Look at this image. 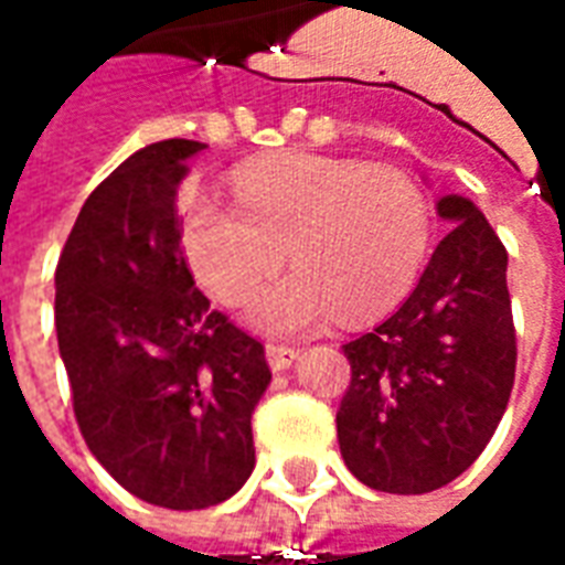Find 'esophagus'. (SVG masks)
<instances>
[{"label": "esophagus", "mask_w": 565, "mask_h": 565, "mask_svg": "<svg viewBox=\"0 0 565 565\" xmlns=\"http://www.w3.org/2000/svg\"><path fill=\"white\" fill-rule=\"evenodd\" d=\"M296 356H299V351L290 348V344H275V342L266 344V360H269V366L275 369V372H284V369L294 366Z\"/></svg>", "instance_id": "obj_1"}]
</instances>
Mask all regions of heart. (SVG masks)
Returning <instances> with one entry per match:
<instances>
[{
    "instance_id": "heart-1",
    "label": "heart",
    "mask_w": 565,
    "mask_h": 565,
    "mask_svg": "<svg viewBox=\"0 0 565 565\" xmlns=\"http://www.w3.org/2000/svg\"><path fill=\"white\" fill-rule=\"evenodd\" d=\"M429 202L396 166L287 157L235 178V205L196 193L184 211L190 269L223 306H245L284 254L296 269L250 308L275 335L366 320L399 302L429 250Z\"/></svg>"
}]
</instances>
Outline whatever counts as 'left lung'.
I'll return each mask as SVG.
<instances>
[{
    "mask_svg": "<svg viewBox=\"0 0 565 565\" xmlns=\"http://www.w3.org/2000/svg\"><path fill=\"white\" fill-rule=\"evenodd\" d=\"M450 233L391 318L344 344L351 384L335 426L372 490L429 493L487 448L514 387L509 254L475 202L438 199Z\"/></svg>",
    "mask_w": 565,
    "mask_h": 565,
    "instance_id": "obj_1",
    "label": "left lung"
}]
</instances>
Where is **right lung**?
<instances>
[{
  "label": "right lung",
  "mask_w": 565,
  "mask_h": 565,
  "mask_svg": "<svg viewBox=\"0 0 565 565\" xmlns=\"http://www.w3.org/2000/svg\"><path fill=\"white\" fill-rule=\"evenodd\" d=\"M202 141L136 150L93 190L56 263V342L81 436L150 505L193 511L254 472L263 344L211 311L186 269L178 186Z\"/></svg>",
  "instance_id": "add662e5"
}]
</instances>
